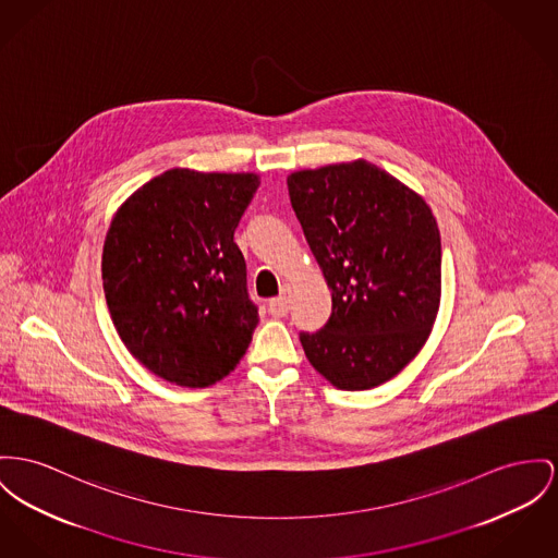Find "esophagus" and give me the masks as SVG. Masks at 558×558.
Masks as SVG:
<instances>
[{
    "label": "esophagus",
    "instance_id": "34e87169",
    "mask_svg": "<svg viewBox=\"0 0 558 558\" xmlns=\"http://www.w3.org/2000/svg\"><path fill=\"white\" fill-rule=\"evenodd\" d=\"M288 311H290V288L286 286V288L281 290V296L272 298V300L268 302V313H270L272 317H286Z\"/></svg>",
    "mask_w": 558,
    "mask_h": 558
}]
</instances>
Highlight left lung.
I'll list each match as a JSON object with an SVG mask.
<instances>
[{
  "label": "left lung",
  "mask_w": 558,
  "mask_h": 558,
  "mask_svg": "<svg viewBox=\"0 0 558 558\" xmlns=\"http://www.w3.org/2000/svg\"><path fill=\"white\" fill-rule=\"evenodd\" d=\"M290 201L332 292V315L300 342L336 389L364 391L423 349L442 296L440 230L425 198L364 158L288 175Z\"/></svg>",
  "instance_id": "8db88e82"
}]
</instances>
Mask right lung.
<instances>
[{
    "instance_id": "right-lung-1",
    "label": "right lung",
    "mask_w": 558,
    "mask_h": 558,
    "mask_svg": "<svg viewBox=\"0 0 558 558\" xmlns=\"http://www.w3.org/2000/svg\"><path fill=\"white\" fill-rule=\"evenodd\" d=\"M256 173L175 167L137 187L104 243V290L131 355L167 383L201 389L236 368L258 326L234 228Z\"/></svg>"
}]
</instances>
